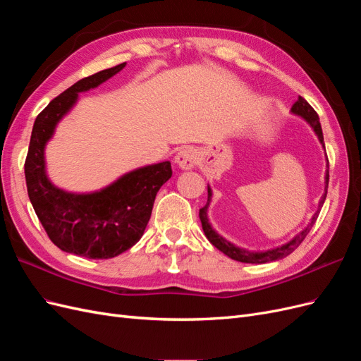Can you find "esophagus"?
<instances>
[{"mask_svg":"<svg viewBox=\"0 0 361 361\" xmlns=\"http://www.w3.org/2000/svg\"><path fill=\"white\" fill-rule=\"evenodd\" d=\"M199 159V154L197 150L192 147H185L182 150H179L176 157H174V164L182 170H191L194 169L195 164H197Z\"/></svg>","mask_w":361,"mask_h":361,"instance_id":"obj_1","label":"esophagus"}]
</instances>
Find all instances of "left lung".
Masks as SVG:
<instances>
[{"label": "left lung", "instance_id": "left-lung-1", "mask_svg": "<svg viewBox=\"0 0 361 361\" xmlns=\"http://www.w3.org/2000/svg\"><path fill=\"white\" fill-rule=\"evenodd\" d=\"M290 113L295 114V116H300L302 117L305 122H307L310 125V128L313 129V133L316 134V137H318L319 143L322 145V147L325 149V145H324V135H322V128H321V123H319V117L318 114H316V111L313 110V108L310 106V104L304 99V97L298 96V101L295 102L290 108ZM326 167H329V159H326ZM326 188H329V170L325 171V192L319 200V204H318V211H316L312 216L310 223L307 224V227H304L302 231L295 235L289 243L283 244L280 247H276V248H269V250H262V251H253V250H247V248H243V247H238L235 244H232L231 241H227L226 238H223L220 233H218L215 228L211 226L209 223V218H207V209H209V204H211V200H212V190L209 185H207V203L202 207L200 212H199V216H200V221H202V227H203V232L206 235V238L209 239V243L216 247L220 251H223V253L226 256H228L233 260H238V262H244V264H268V262H272V260H279V259H283L286 257L288 255H290L292 251L297 248L301 243L302 239L305 238V235H307L310 232V228L313 227L316 218H318V214L321 211V207L325 202V197H326Z\"/></svg>", "mask_w": 361, "mask_h": 361}]
</instances>
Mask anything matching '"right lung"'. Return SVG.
Returning <instances> with one entry per match:
<instances>
[{
    "mask_svg": "<svg viewBox=\"0 0 361 361\" xmlns=\"http://www.w3.org/2000/svg\"><path fill=\"white\" fill-rule=\"evenodd\" d=\"M125 66L87 76L52 99L36 117L25 159L28 197L49 239L66 253L89 259H111L135 245L146 231L157 192L171 178L170 161L130 170L92 192L64 191L48 178L45 147L60 120L80 93L96 89Z\"/></svg>",
    "mask_w": 361,
    "mask_h": 361,
    "instance_id": "obj_1",
    "label": "right lung"
}]
</instances>
